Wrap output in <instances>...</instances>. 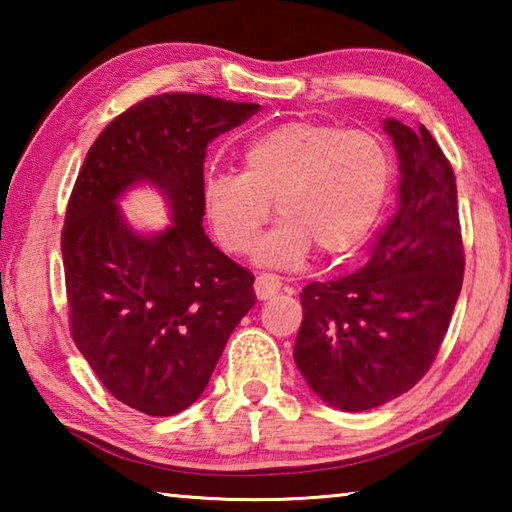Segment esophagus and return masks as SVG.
Wrapping results in <instances>:
<instances>
[{"label": "esophagus", "mask_w": 512, "mask_h": 512, "mask_svg": "<svg viewBox=\"0 0 512 512\" xmlns=\"http://www.w3.org/2000/svg\"><path fill=\"white\" fill-rule=\"evenodd\" d=\"M280 287H282L280 277L273 275V273H259L257 280H255V293H257L259 300L273 298L275 293L280 291Z\"/></svg>", "instance_id": "34e87169"}]
</instances>
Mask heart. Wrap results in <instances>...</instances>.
Instances as JSON below:
<instances>
[{
  "mask_svg": "<svg viewBox=\"0 0 512 512\" xmlns=\"http://www.w3.org/2000/svg\"><path fill=\"white\" fill-rule=\"evenodd\" d=\"M241 173H214L203 205L214 237L232 255L253 250L271 216L282 223L257 255L287 266L309 246L320 255L359 248L391 198L395 160L379 133L329 121L291 119L246 144Z\"/></svg>",
  "mask_w": 512,
  "mask_h": 512,
  "instance_id": "1",
  "label": "heart"
}]
</instances>
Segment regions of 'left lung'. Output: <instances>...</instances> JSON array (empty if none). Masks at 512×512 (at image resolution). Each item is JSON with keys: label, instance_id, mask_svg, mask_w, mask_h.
I'll use <instances>...</instances> for the list:
<instances>
[{"label": "left lung", "instance_id": "8db88e82", "mask_svg": "<svg viewBox=\"0 0 512 512\" xmlns=\"http://www.w3.org/2000/svg\"><path fill=\"white\" fill-rule=\"evenodd\" d=\"M400 201L359 271L300 293L296 366L320 400L368 411L411 391L443 345L465 255L456 176L431 133L386 119Z\"/></svg>", "mask_w": 512, "mask_h": 512}]
</instances>
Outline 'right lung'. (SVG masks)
<instances>
[{
    "instance_id": "add662e5",
    "label": "right lung",
    "mask_w": 512,
    "mask_h": 512,
    "mask_svg": "<svg viewBox=\"0 0 512 512\" xmlns=\"http://www.w3.org/2000/svg\"><path fill=\"white\" fill-rule=\"evenodd\" d=\"M257 110L192 92L149 97L110 121L74 183L60 235L69 332L106 391L140 413L194 404L255 305V275L201 223L207 144ZM142 179L174 212L155 238L128 229L114 203Z\"/></svg>"
}]
</instances>
